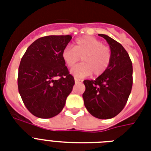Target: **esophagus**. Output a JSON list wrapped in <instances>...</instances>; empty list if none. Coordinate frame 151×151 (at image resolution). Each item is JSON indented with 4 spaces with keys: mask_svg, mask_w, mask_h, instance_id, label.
Returning <instances> with one entry per match:
<instances>
[{
    "mask_svg": "<svg viewBox=\"0 0 151 151\" xmlns=\"http://www.w3.org/2000/svg\"><path fill=\"white\" fill-rule=\"evenodd\" d=\"M74 81H75V83H81V82H82V80H81V79H78V78H74Z\"/></svg>",
    "mask_w": 151,
    "mask_h": 151,
    "instance_id": "1",
    "label": "esophagus"
}]
</instances>
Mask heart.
Here are the masks:
<instances>
[{
    "label": "heart",
    "instance_id": "b5f03b06",
    "mask_svg": "<svg viewBox=\"0 0 151 151\" xmlns=\"http://www.w3.org/2000/svg\"><path fill=\"white\" fill-rule=\"evenodd\" d=\"M111 58L110 47L90 36L77 39L73 48L66 46L62 52V59L69 68L73 67L81 59L82 60V63L71 70L76 78H85L92 73L95 76L103 74L110 66Z\"/></svg>",
    "mask_w": 151,
    "mask_h": 151
}]
</instances>
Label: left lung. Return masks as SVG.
I'll list each match as a JSON object with an SVG mask.
<instances>
[{
  "label": "left lung",
  "mask_w": 151,
  "mask_h": 151,
  "mask_svg": "<svg viewBox=\"0 0 151 151\" xmlns=\"http://www.w3.org/2000/svg\"><path fill=\"white\" fill-rule=\"evenodd\" d=\"M112 53L107 70L96 80H85L82 97L88 111L99 119L117 115L126 104L132 87V63L124 47L105 34Z\"/></svg>",
  "instance_id": "left-lung-1"
}]
</instances>
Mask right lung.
Wrapping results in <instances>:
<instances>
[{"instance_id": "1", "label": "right lung", "mask_w": 151, "mask_h": 151, "mask_svg": "<svg viewBox=\"0 0 151 151\" xmlns=\"http://www.w3.org/2000/svg\"><path fill=\"white\" fill-rule=\"evenodd\" d=\"M71 38V35L40 37L21 59L19 92L27 110L36 117L50 118L59 114L73 89L74 78L62 59V52Z\"/></svg>"}]
</instances>
